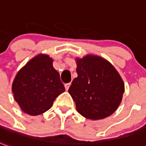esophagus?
Returning <instances> with one entry per match:
<instances>
[{
  "label": "esophagus",
  "instance_id": "34e87169",
  "mask_svg": "<svg viewBox=\"0 0 146 146\" xmlns=\"http://www.w3.org/2000/svg\"><path fill=\"white\" fill-rule=\"evenodd\" d=\"M70 85H71V83H65V84H64V86H65L66 90H68L69 87H70Z\"/></svg>",
  "mask_w": 146,
  "mask_h": 146
}]
</instances>
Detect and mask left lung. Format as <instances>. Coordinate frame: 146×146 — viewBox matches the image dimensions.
<instances>
[{"label":"left lung","mask_w":146,"mask_h":146,"mask_svg":"<svg viewBox=\"0 0 146 146\" xmlns=\"http://www.w3.org/2000/svg\"><path fill=\"white\" fill-rule=\"evenodd\" d=\"M78 76L68 90L82 116L98 120L109 117L121 104L125 84L108 60L88 54L76 58Z\"/></svg>","instance_id":"left-lung-1"}]
</instances>
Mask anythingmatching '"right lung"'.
<instances>
[{"mask_svg": "<svg viewBox=\"0 0 146 146\" xmlns=\"http://www.w3.org/2000/svg\"><path fill=\"white\" fill-rule=\"evenodd\" d=\"M53 59L39 54L18 71L12 84L14 99L21 110L32 116L44 113L53 105L58 95L65 91Z\"/></svg>", "mask_w": 146, "mask_h": 146, "instance_id": "obj_1", "label": "right lung"}]
</instances>
